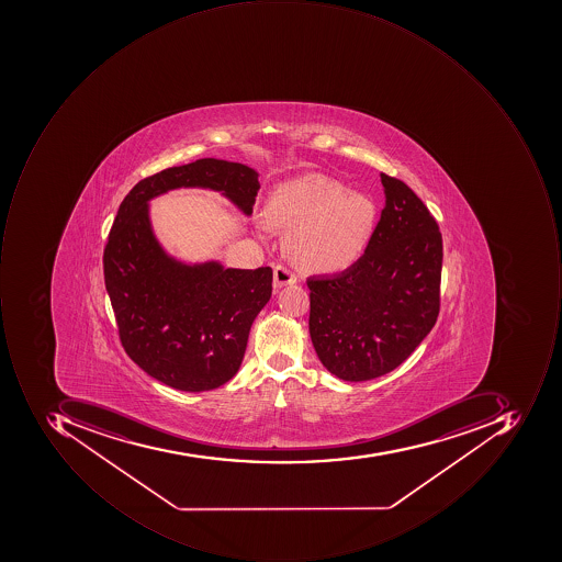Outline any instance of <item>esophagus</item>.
I'll use <instances>...</instances> for the list:
<instances>
[{
	"label": "esophagus",
	"instance_id": "esophagus-1",
	"mask_svg": "<svg viewBox=\"0 0 562 562\" xmlns=\"http://www.w3.org/2000/svg\"><path fill=\"white\" fill-rule=\"evenodd\" d=\"M297 282V276L294 272H290L289 268L283 265H277L273 270V289L279 290L282 286L294 285Z\"/></svg>",
	"mask_w": 562,
	"mask_h": 562
}]
</instances>
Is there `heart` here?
<instances>
[{
  "label": "heart",
  "instance_id": "b5f03b06",
  "mask_svg": "<svg viewBox=\"0 0 562 562\" xmlns=\"http://www.w3.org/2000/svg\"><path fill=\"white\" fill-rule=\"evenodd\" d=\"M376 214L370 195L348 191L323 173L280 183L267 202L268 223L289 232L286 251L292 260L317 273L342 272L360 260Z\"/></svg>",
  "mask_w": 562,
  "mask_h": 562
}]
</instances>
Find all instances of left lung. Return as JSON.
Segmentation results:
<instances>
[{"label": "left lung", "mask_w": 562, "mask_h": 562, "mask_svg": "<svg viewBox=\"0 0 562 562\" xmlns=\"http://www.w3.org/2000/svg\"><path fill=\"white\" fill-rule=\"evenodd\" d=\"M380 177L385 207L363 257L345 272L307 280L312 345L324 368L345 382L395 370L439 314V226L407 183Z\"/></svg>", "instance_id": "8db88e82"}]
</instances>
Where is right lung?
Here are the masks:
<instances>
[{"mask_svg": "<svg viewBox=\"0 0 562 562\" xmlns=\"http://www.w3.org/2000/svg\"><path fill=\"white\" fill-rule=\"evenodd\" d=\"M194 188L220 192L251 216L260 182L251 167L217 158L139 180L120 204L103 258L123 348L151 379L180 392H207L238 373L251 324L272 297L270 267L191 263L158 241L151 199Z\"/></svg>", "mask_w": 562, "mask_h": 562, "instance_id": "obj_1", "label": "right lung"}]
</instances>
